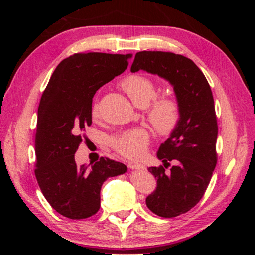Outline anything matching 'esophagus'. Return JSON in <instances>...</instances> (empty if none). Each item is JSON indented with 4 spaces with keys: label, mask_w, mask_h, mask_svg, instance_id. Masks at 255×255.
Returning a JSON list of instances; mask_svg holds the SVG:
<instances>
[{
    "label": "esophagus",
    "mask_w": 255,
    "mask_h": 255,
    "mask_svg": "<svg viewBox=\"0 0 255 255\" xmlns=\"http://www.w3.org/2000/svg\"><path fill=\"white\" fill-rule=\"evenodd\" d=\"M128 168L129 169H134V170H143L144 166L143 165H139V164H135V163H129L128 164Z\"/></svg>",
    "instance_id": "esophagus-1"
}]
</instances>
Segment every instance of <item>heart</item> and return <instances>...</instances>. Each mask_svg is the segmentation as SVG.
<instances>
[{
    "mask_svg": "<svg viewBox=\"0 0 255 255\" xmlns=\"http://www.w3.org/2000/svg\"><path fill=\"white\" fill-rule=\"evenodd\" d=\"M122 89L138 107H145L156 96V86L146 76L133 74L122 81ZM92 116L98 117L99 105H92ZM149 118L153 127L163 135L170 134L180 120V106L170 97H159L149 107ZM150 140V135L144 128H132L115 136L112 140L114 149L128 158L142 157Z\"/></svg>",
    "mask_w": 255,
    "mask_h": 255,
    "instance_id": "b5f03b06",
    "label": "heart"
}]
</instances>
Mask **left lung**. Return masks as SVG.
<instances>
[{
  "label": "left lung",
  "instance_id": "8db88e82",
  "mask_svg": "<svg viewBox=\"0 0 255 255\" xmlns=\"http://www.w3.org/2000/svg\"><path fill=\"white\" fill-rule=\"evenodd\" d=\"M139 70L169 82L180 106L179 123L156 154L164 166L148 168L156 177L157 187L145 199L151 212L172 218L187 213L201 200L217 164L214 98L202 71L191 59L179 54L138 52L130 72ZM169 161L175 165L166 174Z\"/></svg>",
  "mask_w": 255,
  "mask_h": 255
}]
</instances>
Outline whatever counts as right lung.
Listing matches in <instances>:
<instances>
[{
	"mask_svg": "<svg viewBox=\"0 0 255 255\" xmlns=\"http://www.w3.org/2000/svg\"><path fill=\"white\" fill-rule=\"evenodd\" d=\"M132 54L78 53L61 60L43 91L38 107L35 174L42 195L60 215L85 219L101 203L102 184L128 167L101 157L78 166L74 154L82 132L91 125L92 98L97 90L128 65Z\"/></svg>",
	"mask_w": 255,
	"mask_h": 255,
	"instance_id": "add662e5",
	"label": "right lung"
}]
</instances>
